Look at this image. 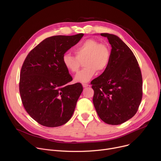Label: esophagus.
Returning a JSON list of instances; mask_svg holds the SVG:
<instances>
[{"instance_id": "obj_1", "label": "esophagus", "mask_w": 161, "mask_h": 161, "mask_svg": "<svg viewBox=\"0 0 161 161\" xmlns=\"http://www.w3.org/2000/svg\"><path fill=\"white\" fill-rule=\"evenodd\" d=\"M82 86L83 87H87L88 86H89V85L88 84V83H82Z\"/></svg>"}]
</instances>
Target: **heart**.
<instances>
[{
  "instance_id": "b5f03b06",
  "label": "heart",
  "mask_w": 161,
  "mask_h": 161,
  "mask_svg": "<svg viewBox=\"0 0 161 161\" xmlns=\"http://www.w3.org/2000/svg\"><path fill=\"white\" fill-rule=\"evenodd\" d=\"M74 53L75 57L69 53L64 54L62 57V64L68 72L77 73L80 68V62L84 60L83 66L85 68L75 76L76 81H89L97 70L104 72L109 64V48L95 39H87L82 41L75 47Z\"/></svg>"
}]
</instances>
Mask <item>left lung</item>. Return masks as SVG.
Listing matches in <instances>:
<instances>
[{
	"mask_svg": "<svg viewBox=\"0 0 161 161\" xmlns=\"http://www.w3.org/2000/svg\"><path fill=\"white\" fill-rule=\"evenodd\" d=\"M111 45L110 62L103 73L92 81L93 102L101 119L118 125L134 116L142 99V75L134 53L113 34L101 33Z\"/></svg>",
	"mask_w": 161,
	"mask_h": 161,
	"instance_id": "obj_1",
	"label": "left lung"
}]
</instances>
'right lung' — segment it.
I'll return each mask as SVG.
<instances>
[{"label": "right lung", "instance_id": "right-lung-1", "mask_svg": "<svg viewBox=\"0 0 161 161\" xmlns=\"http://www.w3.org/2000/svg\"><path fill=\"white\" fill-rule=\"evenodd\" d=\"M83 36L48 37L24 62L19 83L21 99L27 113L44 126H60L74 113L83 87L80 83L68 84L72 78L62 64V57Z\"/></svg>", "mask_w": 161, "mask_h": 161}]
</instances>
